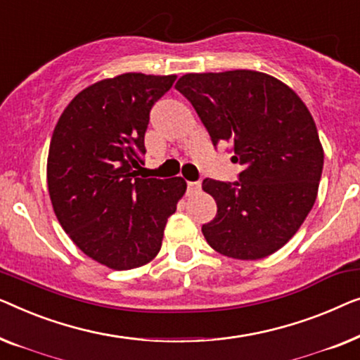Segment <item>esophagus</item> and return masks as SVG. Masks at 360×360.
Returning a JSON list of instances; mask_svg holds the SVG:
<instances>
[{"label": "esophagus", "mask_w": 360, "mask_h": 360, "mask_svg": "<svg viewBox=\"0 0 360 360\" xmlns=\"http://www.w3.org/2000/svg\"><path fill=\"white\" fill-rule=\"evenodd\" d=\"M200 191V182L199 181H189L187 182V192L189 194H195V192Z\"/></svg>", "instance_id": "esophagus-1"}]
</instances>
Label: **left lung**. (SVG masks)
<instances>
[{"label":"left lung","mask_w":360,"mask_h":360,"mask_svg":"<svg viewBox=\"0 0 360 360\" xmlns=\"http://www.w3.org/2000/svg\"><path fill=\"white\" fill-rule=\"evenodd\" d=\"M176 89L194 105L212 143H233L236 182L204 179L217 215L202 225L220 255L261 259L285 245L316 200L323 146L310 110L274 77L252 70L187 73Z\"/></svg>","instance_id":"obj_1"}]
</instances>
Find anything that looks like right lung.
Returning a JSON list of instances; mask_svg holds the SVG:
<instances>
[{
    "label": "right lung",
    "mask_w": 360,
    "mask_h": 360,
    "mask_svg": "<svg viewBox=\"0 0 360 360\" xmlns=\"http://www.w3.org/2000/svg\"><path fill=\"white\" fill-rule=\"evenodd\" d=\"M176 81L124 73L75 96L55 125L47 184L60 225L86 256L115 271L158 255L182 178H136L150 110Z\"/></svg>",
    "instance_id": "1"
}]
</instances>
